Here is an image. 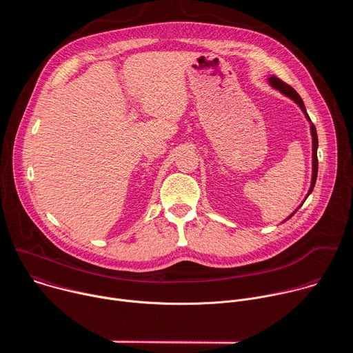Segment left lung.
<instances>
[{
  "label": "left lung",
  "instance_id": "1",
  "mask_svg": "<svg viewBox=\"0 0 353 353\" xmlns=\"http://www.w3.org/2000/svg\"><path fill=\"white\" fill-rule=\"evenodd\" d=\"M268 83L274 88V89H276V90H279L282 94H285L286 97H289V99H292L293 102L300 108V110L303 112V114H305V117H306V120L310 123V134H312V138H313V173H312V184H310V188H309V191H307V194H306V198L312 194V191H313V188H314V184H316V180H317V172H319V159H317V148H319V138H317V131H316V127H314V124L312 123V120H310V117H309V114H307V110H306V108H305V103H303V100H301V97L299 96V93L290 86V85H288V83H285L283 81H281L279 78H276V77H271L270 79H268ZM306 198L303 199V203L306 201ZM303 203H301L283 222H286L288 219H290L294 214H296V211L303 205Z\"/></svg>",
  "mask_w": 353,
  "mask_h": 353
}]
</instances>
